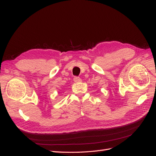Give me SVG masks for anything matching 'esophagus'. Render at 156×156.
<instances>
[{"instance_id": "34e87169", "label": "esophagus", "mask_w": 156, "mask_h": 156, "mask_svg": "<svg viewBox=\"0 0 156 156\" xmlns=\"http://www.w3.org/2000/svg\"><path fill=\"white\" fill-rule=\"evenodd\" d=\"M73 81L75 83H81L82 81V80H81V78L79 77H75L73 78Z\"/></svg>"}]
</instances>
